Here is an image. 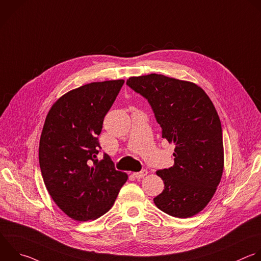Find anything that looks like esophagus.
<instances>
[{
	"instance_id": "1",
	"label": "esophagus",
	"mask_w": 261,
	"mask_h": 261,
	"mask_svg": "<svg viewBox=\"0 0 261 261\" xmlns=\"http://www.w3.org/2000/svg\"><path fill=\"white\" fill-rule=\"evenodd\" d=\"M146 174H147V170L143 169V170H141L140 172H135V173H133V176L136 177V178H143Z\"/></svg>"
}]
</instances>
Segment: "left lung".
I'll return each mask as SVG.
<instances>
[{
    "label": "left lung",
    "mask_w": 261,
    "mask_h": 261,
    "mask_svg": "<svg viewBox=\"0 0 261 261\" xmlns=\"http://www.w3.org/2000/svg\"><path fill=\"white\" fill-rule=\"evenodd\" d=\"M151 107L162 137L175 144L174 165L158 170L165 185L153 199L163 212L188 218L212 199L223 171L222 129L218 114L198 85L150 73L126 83Z\"/></svg>",
    "instance_id": "1"
}]
</instances>
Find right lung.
Listing matches in <instances>:
<instances>
[{"label": "right lung", "mask_w": 261, "mask_h": 261, "mask_svg": "<svg viewBox=\"0 0 261 261\" xmlns=\"http://www.w3.org/2000/svg\"><path fill=\"white\" fill-rule=\"evenodd\" d=\"M124 80L90 83L61 96L49 111L39 147L44 184L55 204L77 221L96 219L114 205L126 182L98 135Z\"/></svg>", "instance_id": "1"}]
</instances>
